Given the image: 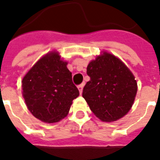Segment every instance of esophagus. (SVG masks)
I'll list each match as a JSON object with an SVG mask.
<instances>
[{"label": "esophagus", "mask_w": 160, "mask_h": 160, "mask_svg": "<svg viewBox=\"0 0 160 160\" xmlns=\"http://www.w3.org/2000/svg\"><path fill=\"white\" fill-rule=\"evenodd\" d=\"M83 87H84V84H80V85H78V90H79V91H80V94L82 93Z\"/></svg>", "instance_id": "esophagus-1"}]
</instances>
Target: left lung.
I'll return each mask as SVG.
<instances>
[{"instance_id": "obj_1", "label": "left lung", "mask_w": 160, "mask_h": 160, "mask_svg": "<svg viewBox=\"0 0 160 160\" xmlns=\"http://www.w3.org/2000/svg\"><path fill=\"white\" fill-rule=\"evenodd\" d=\"M90 80L82 96L91 111L103 121H115L129 112L137 93V83L121 60L105 52L87 66Z\"/></svg>"}]
</instances>
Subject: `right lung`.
Listing matches in <instances>:
<instances>
[{
    "mask_svg": "<svg viewBox=\"0 0 160 160\" xmlns=\"http://www.w3.org/2000/svg\"><path fill=\"white\" fill-rule=\"evenodd\" d=\"M67 63L55 52L37 61L22 80L23 97L34 116L55 123L68 114L73 100L80 95Z\"/></svg>",
    "mask_w": 160,
    "mask_h": 160,
    "instance_id": "add662e5",
    "label": "right lung"
}]
</instances>
